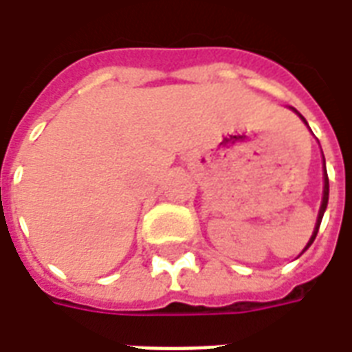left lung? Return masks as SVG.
<instances>
[{
  "mask_svg": "<svg viewBox=\"0 0 352 352\" xmlns=\"http://www.w3.org/2000/svg\"><path fill=\"white\" fill-rule=\"evenodd\" d=\"M296 111V109H294ZM298 113V111H296ZM300 115V113H298ZM300 118H302L303 122H305V118H303L302 115H300ZM307 124V122H305ZM322 160H324V156H322ZM328 192H330V184H328V173H326V166H324V190H322V204H320V209H318V217H317V224H315V230H313V236H311L309 243H307V247L303 249V251H307L311 247V243L315 241V237H317V232H318V226H320V221H322V214H324L326 211V206H328Z\"/></svg>",
  "mask_w": 352,
  "mask_h": 352,
  "instance_id": "obj_1",
  "label": "left lung"
}]
</instances>
